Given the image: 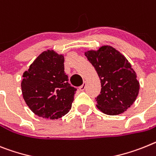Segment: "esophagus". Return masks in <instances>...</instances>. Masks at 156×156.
I'll return each mask as SVG.
<instances>
[{"instance_id":"esophagus-1","label":"esophagus","mask_w":156,"mask_h":156,"mask_svg":"<svg viewBox=\"0 0 156 156\" xmlns=\"http://www.w3.org/2000/svg\"><path fill=\"white\" fill-rule=\"evenodd\" d=\"M86 84H87V83H86V81H84L83 84L81 85L80 87H79L80 90V91H84V89L86 88Z\"/></svg>"}]
</instances>
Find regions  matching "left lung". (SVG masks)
Listing matches in <instances>:
<instances>
[{
    "mask_svg": "<svg viewBox=\"0 0 156 156\" xmlns=\"http://www.w3.org/2000/svg\"><path fill=\"white\" fill-rule=\"evenodd\" d=\"M85 56L101 81L100 94L95 98L98 110L108 115L125 112L135 102L140 90L136 73L129 62L110 46L85 52Z\"/></svg>",
    "mask_w": 156,
    "mask_h": 156,
    "instance_id": "8db88e82",
    "label": "left lung"
}]
</instances>
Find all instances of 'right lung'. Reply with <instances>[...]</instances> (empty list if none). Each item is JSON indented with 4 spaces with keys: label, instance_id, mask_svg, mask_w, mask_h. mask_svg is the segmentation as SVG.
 I'll return each mask as SVG.
<instances>
[{
    "label": "right lung",
    "instance_id": "right-lung-1",
    "mask_svg": "<svg viewBox=\"0 0 156 156\" xmlns=\"http://www.w3.org/2000/svg\"><path fill=\"white\" fill-rule=\"evenodd\" d=\"M64 62L63 55L44 51L23 75V97L38 116L58 119L71 109L76 88L69 83Z\"/></svg>",
    "mask_w": 156,
    "mask_h": 156
}]
</instances>
